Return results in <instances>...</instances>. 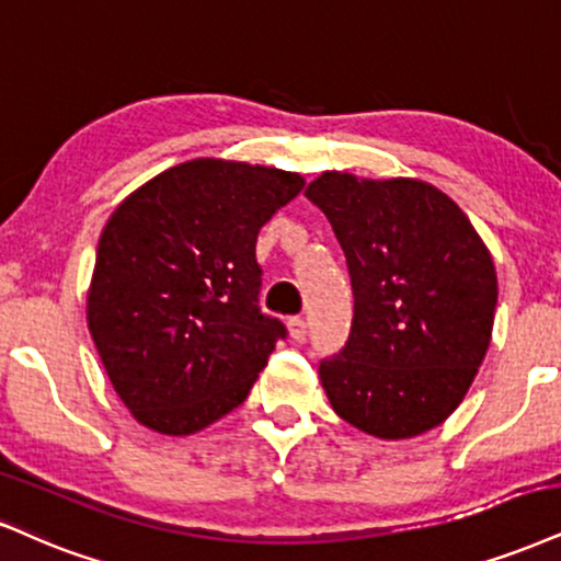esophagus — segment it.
<instances>
[{
  "mask_svg": "<svg viewBox=\"0 0 561 561\" xmlns=\"http://www.w3.org/2000/svg\"><path fill=\"white\" fill-rule=\"evenodd\" d=\"M288 335H291V341L301 343L304 337H307V322H304V317H291L288 320Z\"/></svg>",
  "mask_w": 561,
  "mask_h": 561,
  "instance_id": "esophagus-1",
  "label": "esophagus"
}]
</instances>
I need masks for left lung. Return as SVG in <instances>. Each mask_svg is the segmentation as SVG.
Wrapping results in <instances>:
<instances>
[{
	"label": "left lung",
	"instance_id": "left-lung-1",
	"mask_svg": "<svg viewBox=\"0 0 561 561\" xmlns=\"http://www.w3.org/2000/svg\"><path fill=\"white\" fill-rule=\"evenodd\" d=\"M304 195L333 226L354 286L348 343L320 364L330 405L377 439L439 426L492 343L496 270L479 231L421 179L324 171Z\"/></svg>",
	"mask_w": 561,
	"mask_h": 561
}]
</instances>
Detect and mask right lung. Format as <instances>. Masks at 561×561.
Listing matches in <instances>:
<instances>
[{
  "instance_id": "right-lung-1",
  "label": "right lung",
  "mask_w": 561,
  "mask_h": 561,
  "mask_svg": "<svg viewBox=\"0 0 561 561\" xmlns=\"http://www.w3.org/2000/svg\"><path fill=\"white\" fill-rule=\"evenodd\" d=\"M304 176L224 158L137 186L103 226L88 330L137 424L186 437L244 403L286 328L260 312V228Z\"/></svg>"
}]
</instances>
